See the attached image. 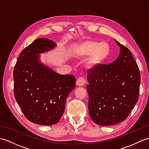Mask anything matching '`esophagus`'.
Here are the masks:
<instances>
[{
	"label": "esophagus",
	"instance_id": "esophagus-1",
	"mask_svg": "<svg viewBox=\"0 0 149 149\" xmlns=\"http://www.w3.org/2000/svg\"><path fill=\"white\" fill-rule=\"evenodd\" d=\"M86 81L83 77H79L76 81V85L78 86H83L84 85Z\"/></svg>",
	"mask_w": 149,
	"mask_h": 149
}]
</instances>
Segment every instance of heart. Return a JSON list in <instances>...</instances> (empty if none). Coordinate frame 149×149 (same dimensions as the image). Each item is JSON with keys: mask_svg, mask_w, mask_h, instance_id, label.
<instances>
[{"mask_svg": "<svg viewBox=\"0 0 149 149\" xmlns=\"http://www.w3.org/2000/svg\"><path fill=\"white\" fill-rule=\"evenodd\" d=\"M111 47L107 42L87 40L74 47V54L78 58H85L84 66L88 70L97 69L103 66L111 55Z\"/></svg>", "mask_w": 149, "mask_h": 149, "instance_id": "1", "label": "heart"}]
</instances>
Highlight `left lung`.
Returning a JSON list of instances; mask_svg holds the SVG:
<instances>
[{"mask_svg":"<svg viewBox=\"0 0 149 149\" xmlns=\"http://www.w3.org/2000/svg\"><path fill=\"white\" fill-rule=\"evenodd\" d=\"M120 47L117 59L90 70L86 90L90 118L99 125H113L127 118L139 98L140 74L130 50Z\"/></svg>","mask_w":149,"mask_h":149,"instance_id":"8db88e82","label":"left lung"}]
</instances>
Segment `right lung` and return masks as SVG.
<instances>
[{"label": "right lung", "mask_w": 149, "mask_h": 149, "mask_svg": "<svg viewBox=\"0 0 149 149\" xmlns=\"http://www.w3.org/2000/svg\"><path fill=\"white\" fill-rule=\"evenodd\" d=\"M56 46L47 38L35 40L21 52L13 71L15 99L26 118L38 125L59 122L75 86L74 75L59 74L40 61V54Z\"/></svg>", "instance_id": "right-lung-1"}]
</instances>
